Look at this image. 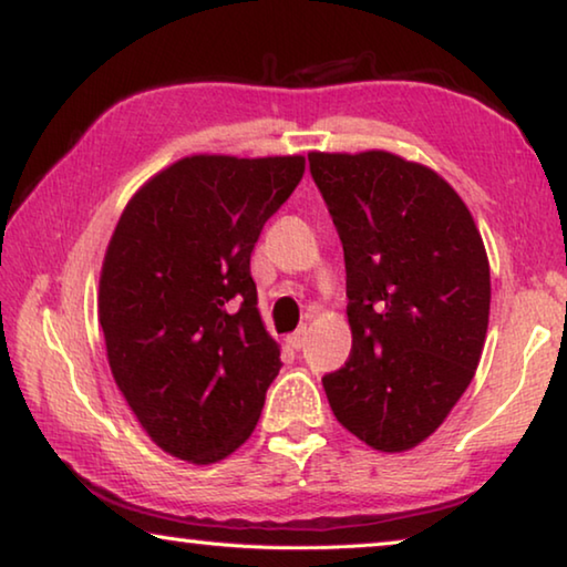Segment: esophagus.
<instances>
[{
  "instance_id": "esophagus-1",
  "label": "esophagus",
  "mask_w": 567,
  "mask_h": 567,
  "mask_svg": "<svg viewBox=\"0 0 567 567\" xmlns=\"http://www.w3.org/2000/svg\"><path fill=\"white\" fill-rule=\"evenodd\" d=\"M305 342H307V328H300L297 332L287 334V344H290L292 350H300V348H305Z\"/></svg>"
}]
</instances>
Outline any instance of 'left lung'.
Masks as SVG:
<instances>
[{"instance_id":"8db88e82","label":"left lung","mask_w":567,"mask_h":567,"mask_svg":"<svg viewBox=\"0 0 567 567\" xmlns=\"http://www.w3.org/2000/svg\"><path fill=\"white\" fill-rule=\"evenodd\" d=\"M348 272L352 350L322 378L342 427L405 453L443 425L483 354L491 265L467 205L420 162L385 150L310 152Z\"/></svg>"}]
</instances>
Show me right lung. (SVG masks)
Wrapping results in <instances>:
<instances>
[{"instance_id":"1","label":"right lung","mask_w":567,"mask_h":567,"mask_svg":"<svg viewBox=\"0 0 567 567\" xmlns=\"http://www.w3.org/2000/svg\"><path fill=\"white\" fill-rule=\"evenodd\" d=\"M305 157L192 155L134 192L104 252L112 378L152 443L213 465L252 435L280 372L249 255Z\"/></svg>"}]
</instances>
